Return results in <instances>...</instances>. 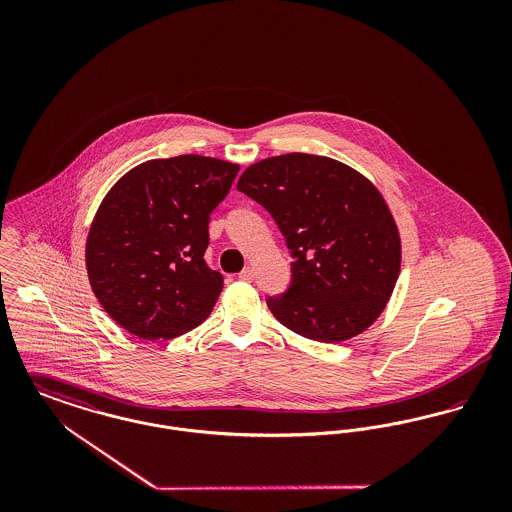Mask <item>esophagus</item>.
<instances>
[{"label":"esophagus","mask_w":512,"mask_h":512,"mask_svg":"<svg viewBox=\"0 0 512 512\" xmlns=\"http://www.w3.org/2000/svg\"><path fill=\"white\" fill-rule=\"evenodd\" d=\"M255 278V270L253 267H245L242 272H240V280H244V282H251Z\"/></svg>","instance_id":"esophagus-1"}]
</instances>
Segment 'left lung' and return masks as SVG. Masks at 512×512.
<instances>
[{"instance_id":"1","label":"left lung","mask_w":512,"mask_h":512,"mask_svg":"<svg viewBox=\"0 0 512 512\" xmlns=\"http://www.w3.org/2000/svg\"><path fill=\"white\" fill-rule=\"evenodd\" d=\"M238 190L274 217L292 249V286L268 297L307 340L340 343L382 315L401 270V236L380 190L349 165L286 153L245 169Z\"/></svg>"}]
</instances>
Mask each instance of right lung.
<instances>
[{
    "mask_svg": "<svg viewBox=\"0 0 512 512\" xmlns=\"http://www.w3.org/2000/svg\"><path fill=\"white\" fill-rule=\"evenodd\" d=\"M238 171L203 155L151 159L103 197L86 240V268L101 307L126 332L171 340L209 317L224 284L203 257L209 215Z\"/></svg>",
    "mask_w": 512,
    "mask_h": 512,
    "instance_id": "right-lung-1",
    "label": "right lung"
}]
</instances>
